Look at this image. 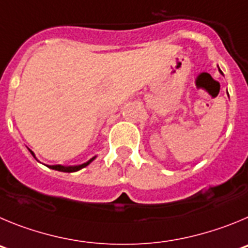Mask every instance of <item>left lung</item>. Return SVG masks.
Here are the masks:
<instances>
[{"label":"left lung","mask_w":248,"mask_h":248,"mask_svg":"<svg viewBox=\"0 0 248 248\" xmlns=\"http://www.w3.org/2000/svg\"><path fill=\"white\" fill-rule=\"evenodd\" d=\"M218 71H220V73H221V74H222V71H221V70H220V69H218Z\"/></svg>","instance_id":"obj_1"}]
</instances>
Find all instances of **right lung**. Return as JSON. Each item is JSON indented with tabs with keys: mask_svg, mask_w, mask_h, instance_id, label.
Listing matches in <instances>:
<instances>
[{
	"mask_svg": "<svg viewBox=\"0 0 248 248\" xmlns=\"http://www.w3.org/2000/svg\"><path fill=\"white\" fill-rule=\"evenodd\" d=\"M30 151H31V149H30ZM31 153H32V155H33V157H34V153H33L32 151H31ZM93 159H95V157L91 158V159L88 160V162H86V163H82V164H80V166L64 167V166H59V164H58V166H48V167H49V168H50V169H55V170L65 171V173H73V171H78V170H80V169L85 168V167L89 166V164H90V163L93 162Z\"/></svg>",
	"mask_w": 248,
	"mask_h": 248,
	"instance_id": "obj_1",
	"label": "right lung"
}]
</instances>
